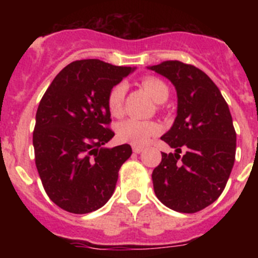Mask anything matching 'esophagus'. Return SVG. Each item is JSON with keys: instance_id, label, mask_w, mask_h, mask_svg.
<instances>
[{"instance_id": "esophagus-1", "label": "esophagus", "mask_w": 258, "mask_h": 258, "mask_svg": "<svg viewBox=\"0 0 258 258\" xmlns=\"http://www.w3.org/2000/svg\"><path fill=\"white\" fill-rule=\"evenodd\" d=\"M143 150H145V149H143V147H137V146H134V147H133V152H134V154H141V152H142Z\"/></svg>"}]
</instances>
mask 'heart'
Returning a JSON list of instances; mask_svg holds the SVG:
<instances>
[{
  "mask_svg": "<svg viewBox=\"0 0 258 258\" xmlns=\"http://www.w3.org/2000/svg\"><path fill=\"white\" fill-rule=\"evenodd\" d=\"M142 88L149 93L150 97L156 103H163L169 97V88L164 81L156 77H145L142 80ZM126 93L125 84H117L113 86L107 98L108 109L112 116H120L124 106V98ZM160 125L149 120L126 118L116 127L117 137L122 142H127L134 146H145L151 141L152 137L160 133Z\"/></svg>",
  "mask_w": 258,
  "mask_h": 258,
  "instance_id": "b5f03b06",
  "label": "heart"
}]
</instances>
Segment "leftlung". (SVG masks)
I'll return each instance as SVG.
<instances>
[{"label": "left lung", "instance_id": "obj_1", "mask_svg": "<svg viewBox=\"0 0 258 258\" xmlns=\"http://www.w3.org/2000/svg\"><path fill=\"white\" fill-rule=\"evenodd\" d=\"M147 68L166 77L177 92V116L161 137L175 152L161 154L152 172L154 191L168 208L195 213L218 199L234 166L231 113L220 89L199 68L178 60ZM181 147L186 150L182 158Z\"/></svg>", "mask_w": 258, "mask_h": 258}]
</instances>
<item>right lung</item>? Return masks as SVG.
<instances>
[{"mask_svg": "<svg viewBox=\"0 0 258 258\" xmlns=\"http://www.w3.org/2000/svg\"><path fill=\"white\" fill-rule=\"evenodd\" d=\"M134 68L99 59L72 61L52 80L38 104L33 147L47 197L70 213L85 214L112 197L129 145L104 147L115 133L107 127L109 92Z\"/></svg>", "mask_w": 258, "mask_h": 258, "instance_id": "obj_1", "label": "right lung"}]
</instances>
